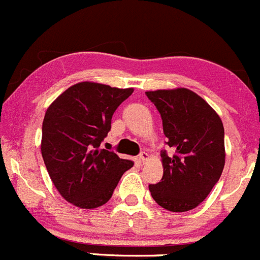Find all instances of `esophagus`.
<instances>
[{
    "label": "esophagus",
    "mask_w": 260,
    "mask_h": 260,
    "mask_svg": "<svg viewBox=\"0 0 260 260\" xmlns=\"http://www.w3.org/2000/svg\"><path fill=\"white\" fill-rule=\"evenodd\" d=\"M148 158H149V155H148V153H145V151H141V153L139 154V160H140L141 163H144V161H145Z\"/></svg>",
    "instance_id": "obj_1"
}]
</instances>
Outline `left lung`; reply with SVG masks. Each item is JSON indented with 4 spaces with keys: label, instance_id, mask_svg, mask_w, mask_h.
<instances>
[{
    "label": "left lung",
    "instance_id": "obj_1",
    "mask_svg": "<svg viewBox=\"0 0 260 260\" xmlns=\"http://www.w3.org/2000/svg\"><path fill=\"white\" fill-rule=\"evenodd\" d=\"M163 120V177L149 184L154 201L172 212L199 206L220 179L225 166L223 125L202 97L187 88L145 92Z\"/></svg>",
    "mask_w": 260,
    "mask_h": 260
}]
</instances>
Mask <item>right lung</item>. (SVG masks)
<instances>
[{
  "label": "right lung",
  "mask_w": 260,
  "mask_h": 260,
  "mask_svg": "<svg viewBox=\"0 0 260 260\" xmlns=\"http://www.w3.org/2000/svg\"><path fill=\"white\" fill-rule=\"evenodd\" d=\"M134 92L93 82L64 91L46 110L42 155L61 197L81 209H96L111 199L122 174L134 166L100 145L111 130L117 107Z\"/></svg>",
  "instance_id": "obj_1"
}]
</instances>
